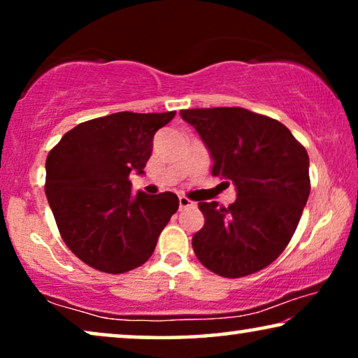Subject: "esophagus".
<instances>
[{
	"label": "esophagus",
	"instance_id": "1",
	"mask_svg": "<svg viewBox=\"0 0 358 358\" xmlns=\"http://www.w3.org/2000/svg\"><path fill=\"white\" fill-rule=\"evenodd\" d=\"M192 205H194L192 200H189L187 197H184V195H180V197H179V207H180V208L192 207Z\"/></svg>",
	"mask_w": 358,
	"mask_h": 358
}]
</instances>
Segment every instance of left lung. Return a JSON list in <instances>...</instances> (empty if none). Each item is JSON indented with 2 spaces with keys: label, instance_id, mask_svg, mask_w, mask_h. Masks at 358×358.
Here are the masks:
<instances>
[{
  "label": "left lung",
  "instance_id": "8db88e82",
  "mask_svg": "<svg viewBox=\"0 0 358 358\" xmlns=\"http://www.w3.org/2000/svg\"><path fill=\"white\" fill-rule=\"evenodd\" d=\"M213 159L212 174L229 179V207L200 202L203 228L194 234L195 256L208 271L239 278L267 267L295 233L310 195L305 146L278 120L243 107L180 110Z\"/></svg>",
  "mask_w": 358,
  "mask_h": 358
}]
</instances>
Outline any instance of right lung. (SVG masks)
<instances>
[{"label":"right lung","instance_id":"1","mask_svg":"<svg viewBox=\"0 0 358 358\" xmlns=\"http://www.w3.org/2000/svg\"><path fill=\"white\" fill-rule=\"evenodd\" d=\"M176 112H117L66 131L45 163V194L70 251L92 268L124 273L145 264L179 199L131 194V171L143 174L153 136Z\"/></svg>","mask_w":358,"mask_h":358}]
</instances>
